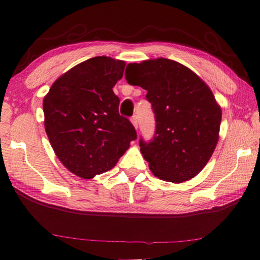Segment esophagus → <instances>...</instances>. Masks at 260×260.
Listing matches in <instances>:
<instances>
[{
  "label": "esophagus",
  "mask_w": 260,
  "mask_h": 260,
  "mask_svg": "<svg viewBox=\"0 0 260 260\" xmlns=\"http://www.w3.org/2000/svg\"><path fill=\"white\" fill-rule=\"evenodd\" d=\"M131 121H132V124H133V126L135 127L136 129H138V127H139V118H138V116H133L131 118Z\"/></svg>",
  "instance_id": "esophagus-1"
}]
</instances>
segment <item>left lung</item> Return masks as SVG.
<instances>
[{"label": "left lung", "instance_id": "1", "mask_svg": "<svg viewBox=\"0 0 260 260\" xmlns=\"http://www.w3.org/2000/svg\"><path fill=\"white\" fill-rule=\"evenodd\" d=\"M131 85L147 90L155 113L150 142L140 139L141 152L153 175L181 183L199 174L218 143L221 109L208 85L191 70L167 58L128 64Z\"/></svg>", "mask_w": 260, "mask_h": 260}]
</instances>
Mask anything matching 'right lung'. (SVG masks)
I'll return each mask as SVG.
<instances>
[{
	"instance_id": "add662e5",
	"label": "right lung",
	"mask_w": 260,
	"mask_h": 260,
	"mask_svg": "<svg viewBox=\"0 0 260 260\" xmlns=\"http://www.w3.org/2000/svg\"><path fill=\"white\" fill-rule=\"evenodd\" d=\"M125 61L98 56L69 70L52 83L45 99V127L56 156L82 179L110 171L138 135L119 114L112 88Z\"/></svg>"
}]
</instances>
